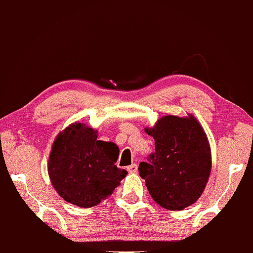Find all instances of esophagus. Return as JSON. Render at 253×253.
I'll list each match as a JSON object with an SVG mask.
<instances>
[{"instance_id": "esophagus-1", "label": "esophagus", "mask_w": 253, "mask_h": 253, "mask_svg": "<svg viewBox=\"0 0 253 253\" xmlns=\"http://www.w3.org/2000/svg\"><path fill=\"white\" fill-rule=\"evenodd\" d=\"M137 168H138L137 165H136V164H133V165L128 166V167H127V171L130 172V174H134V172L137 171Z\"/></svg>"}]
</instances>
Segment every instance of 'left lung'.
Returning <instances> with one entry per match:
<instances>
[{"mask_svg": "<svg viewBox=\"0 0 253 253\" xmlns=\"http://www.w3.org/2000/svg\"><path fill=\"white\" fill-rule=\"evenodd\" d=\"M146 133L156 151L138 166L151 197L169 210H183L200 198L211 170L208 138L194 117L166 116Z\"/></svg>", "mask_w": 253, "mask_h": 253, "instance_id": "8db88e82", "label": "left lung"}]
</instances>
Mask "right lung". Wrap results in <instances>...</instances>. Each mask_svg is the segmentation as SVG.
<instances>
[{
  "label": "right lung",
  "mask_w": 253,
  "mask_h": 253,
  "mask_svg": "<svg viewBox=\"0 0 253 253\" xmlns=\"http://www.w3.org/2000/svg\"><path fill=\"white\" fill-rule=\"evenodd\" d=\"M118 154L114 143L97 141L93 128L73 124L53 143L48 175L60 197L71 205L89 208L110 197L127 175L115 165Z\"/></svg>",
  "instance_id": "right-lung-1"
}]
</instances>
